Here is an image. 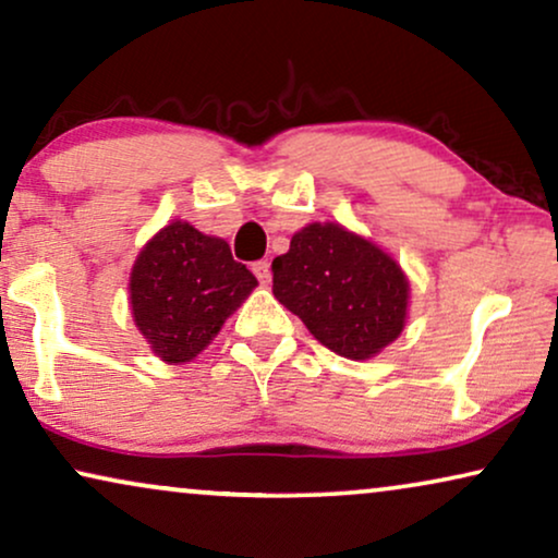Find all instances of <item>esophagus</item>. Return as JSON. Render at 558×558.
I'll list each match as a JSON object with an SVG mask.
<instances>
[{
    "label": "esophagus",
    "mask_w": 558,
    "mask_h": 558,
    "mask_svg": "<svg viewBox=\"0 0 558 558\" xmlns=\"http://www.w3.org/2000/svg\"><path fill=\"white\" fill-rule=\"evenodd\" d=\"M252 272L257 275V280H259V283H263V286L270 283L272 270H270V263H267V259H259V263L252 265Z\"/></svg>",
    "instance_id": "esophagus-1"
}]
</instances>
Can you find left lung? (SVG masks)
I'll list each match as a JSON object with an SVG mask.
<instances>
[{
    "label": "left lung",
    "instance_id": "left-lung-1",
    "mask_svg": "<svg viewBox=\"0 0 558 558\" xmlns=\"http://www.w3.org/2000/svg\"><path fill=\"white\" fill-rule=\"evenodd\" d=\"M272 293L316 341L347 360H369L405 329L411 283L380 244L339 221H311L272 259Z\"/></svg>",
    "mask_w": 558,
    "mask_h": 558
}]
</instances>
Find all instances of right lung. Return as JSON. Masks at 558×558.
<instances>
[{
  "mask_svg": "<svg viewBox=\"0 0 558 558\" xmlns=\"http://www.w3.org/2000/svg\"><path fill=\"white\" fill-rule=\"evenodd\" d=\"M257 278L221 236L173 219L155 232L132 265L130 311L150 352L166 365L196 360Z\"/></svg>",
  "mask_w": 558,
  "mask_h": 558,
  "instance_id": "1",
  "label": "right lung"
}]
</instances>
